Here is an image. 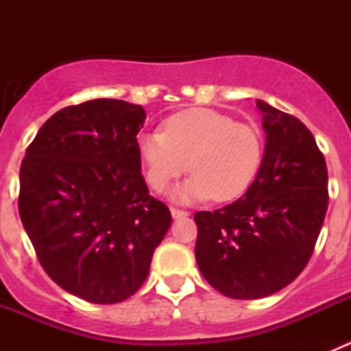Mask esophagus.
<instances>
[{"instance_id": "34e87169", "label": "esophagus", "mask_w": 351, "mask_h": 351, "mask_svg": "<svg viewBox=\"0 0 351 351\" xmlns=\"http://www.w3.org/2000/svg\"><path fill=\"white\" fill-rule=\"evenodd\" d=\"M170 214H172L173 219H179V218H186V216H190V213H186V210H181V209H170Z\"/></svg>"}]
</instances>
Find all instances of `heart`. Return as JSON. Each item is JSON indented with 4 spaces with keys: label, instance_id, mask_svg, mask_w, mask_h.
Segmentation results:
<instances>
[{
    "label": "heart",
    "instance_id": "obj_1",
    "mask_svg": "<svg viewBox=\"0 0 351 351\" xmlns=\"http://www.w3.org/2000/svg\"><path fill=\"white\" fill-rule=\"evenodd\" d=\"M137 154L145 182L156 193L186 170L191 176L173 188L176 202L213 198L230 202L250 190L263 160L260 130L235 123L213 108H188L163 121L160 133H144Z\"/></svg>",
    "mask_w": 351,
    "mask_h": 351
}]
</instances>
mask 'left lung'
<instances>
[{
    "mask_svg": "<svg viewBox=\"0 0 351 351\" xmlns=\"http://www.w3.org/2000/svg\"><path fill=\"white\" fill-rule=\"evenodd\" d=\"M256 108L265 132L258 176L235 202L195 214L198 269L232 299H262L295 280L328 206L327 165L313 133L267 101Z\"/></svg>",
    "mask_w": 351,
    "mask_h": 351,
    "instance_id": "8db88e82",
    "label": "left lung"
}]
</instances>
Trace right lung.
<instances>
[{
  "label": "right lung",
  "mask_w": 351,
  "mask_h": 351,
  "mask_svg": "<svg viewBox=\"0 0 351 351\" xmlns=\"http://www.w3.org/2000/svg\"><path fill=\"white\" fill-rule=\"evenodd\" d=\"M144 121L142 105L123 100L64 107L43 123L21 165L19 214L40 263L88 302L132 297L172 225L141 173Z\"/></svg>",
  "instance_id": "add662e5"
}]
</instances>
